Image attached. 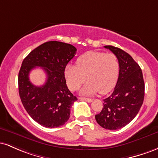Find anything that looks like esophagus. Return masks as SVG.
Instances as JSON below:
<instances>
[{"label":"esophagus","mask_w":158,"mask_h":158,"mask_svg":"<svg viewBox=\"0 0 158 158\" xmlns=\"http://www.w3.org/2000/svg\"><path fill=\"white\" fill-rule=\"evenodd\" d=\"M79 99H80V100H83V101H86V102H91L92 99H89V98H85V97H79Z\"/></svg>","instance_id":"34e87169"}]
</instances>
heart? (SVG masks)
<instances>
[{"mask_svg":"<svg viewBox=\"0 0 158 158\" xmlns=\"http://www.w3.org/2000/svg\"><path fill=\"white\" fill-rule=\"evenodd\" d=\"M119 71V62L114 54L91 51L78 58L76 65H67L64 77L70 90L79 89L87 79L81 94H104L115 86Z\"/></svg>","mask_w":158,"mask_h":158,"instance_id":"1","label":"heart"}]
</instances>
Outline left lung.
I'll list each match as a JSON object with an SVG mask.
<instances>
[{"instance_id":"obj_1","label":"left lung","mask_w":158,"mask_h":158,"mask_svg":"<svg viewBox=\"0 0 158 158\" xmlns=\"http://www.w3.org/2000/svg\"><path fill=\"white\" fill-rule=\"evenodd\" d=\"M117 57L119 77L114 90L103 100V108L95 116L98 124L108 130H117L128 125L138 114L144 99L145 84L140 67L124 50L105 46Z\"/></svg>"}]
</instances>
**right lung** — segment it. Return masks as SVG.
Returning <instances> with one entry per match:
<instances>
[{"instance_id":"obj_1","label":"right lung","mask_w":158,"mask_h":158,"mask_svg":"<svg viewBox=\"0 0 158 158\" xmlns=\"http://www.w3.org/2000/svg\"><path fill=\"white\" fill-rule=\"evenodd\" d=\"M76 52L73 45L52 41L34 49L23 59L19 73L20 98L29 115L41 126L57 128L70 117V108L77 98L68 88L64 69ZM36 66L47 75L42 86H35L29 81L30 71Z\"/></svg>"}]
</instances>
